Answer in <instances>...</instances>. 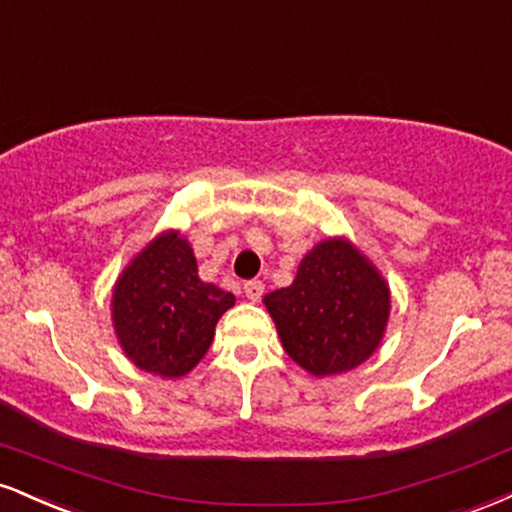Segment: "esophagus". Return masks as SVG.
I'll list each match as a JSON object with an SVG mask.
<instances>
[{
  "label": "esophagus",
  "instance_id": "1",
  "mask_svg": "<svg viewBox=\"0 0 512 512\" xmlns=\"http://www.w3.org/2000/svg\"><path fill=\"white\" fill-rule=\"evenodd\" d=\"M243 291H245V298H248V301H260L262 298V293H264V284L262 281H257V279H252V281H248V284L243 286Z\"/></svg>",
  "mask_w": 512,
  "mask_h": 512
}]
</instances>
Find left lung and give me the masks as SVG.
Returning a JSON list of instances; mask_svg holds the SVG:
<instances>
[{"instance_id":"obj_1","label":"left lung","mask_w":512,"mask_h":512,"mask_svg":"<svg viewBox=\"0 0 512 512\" xmlns=\"http://www.w3.org/2000/svg\"><path fill=\"white\" fill-rule=\"evenodd\" d=\"M281 346L310 375L346 373L373 356L390 317V286L346 238L317 243L286 289L264 296Z\"/></svg>"}]
</instances>
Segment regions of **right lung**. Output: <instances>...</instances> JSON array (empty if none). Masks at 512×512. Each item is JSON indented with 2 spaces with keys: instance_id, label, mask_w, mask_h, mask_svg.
I'll use <instances>...</instances> for the list:
<instances>
[{
  "instance_id": "1",
  "label": "right lung",
  "mask_w": 512,
  "mask_h": 512,
  "mask_svg": "<svg viewBox=\"0 0 512 512\" xmlns=\"http://www.w3.org/2000/svg\"><path fill=\"white\" fill-rule=\"evenodd\" d=\"M236 296L199 279L190 243L178 231L151 240L113 289L117 342L139 370L180 378L209 351L219 317Z\"/></svg>"
}]
</instances>
